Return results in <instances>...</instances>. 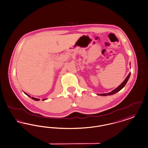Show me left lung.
<instances>
[{
	"mask_svg": "<svg viewBox=\"0 0 148 148\" xmlns=\"http://www.w3.org/2000/svg\"><path fill=\"white\" fill-rule=\"evenodd\" d=\"M130 74L128 75V76L125 79V80L122 83V84H121V85H119L117 88H116L114 90H112L111 92H109V93H108V94H98V95H100V96H107V95H113V94H114L118 92V91H119L121 89H122L124 88V86L125 85V84L127 83V82H128V79H129V78H130Z\"/></svg>",
	"mask_w": 148,
	"mask_h": 148,
	"instance_id": "obj_1",
	"label": "left lung"
}]
</instances>
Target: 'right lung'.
I'll list each match as a JSON object with an SVG mask.
<instances>
[{"label": "right lung", "instance_id": "right-lung-1", "mask_svg": "<svg viewBox=\"0 0 148 148\" xmlns=\"http://www.w3.org/2000/svg\"><path fill=\"white\" fill-rule=\"evenodd\" d=\"M24 93L26 94V95H27V96H28L29 97H31V96H30L29 95H28L27 94H26V92H24ZM31 99H33V100H34L35 101H39L40 99H37V98H35V97H31ZM47 100V99H43L42 100Z\"/></svg>", "mask_w": 148, "mask_h": 148}]
</instances>
